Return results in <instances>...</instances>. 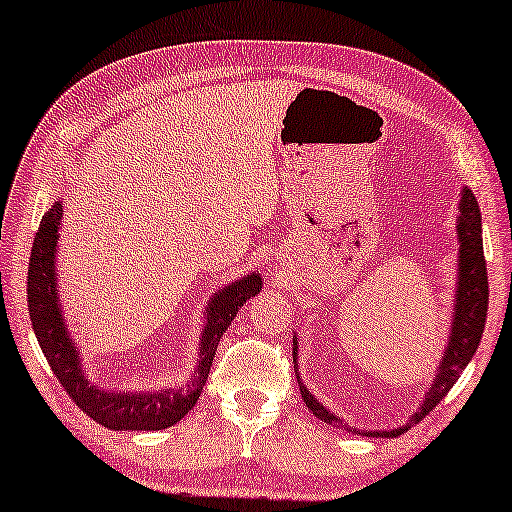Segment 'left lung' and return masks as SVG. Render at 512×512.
<instances>
[{
    "mask_svg": "<svg viewBox=\"0 0 512 512\" xmlns=\"http://www.w3.org/2000/svg\"><path fill=\"white\" fill-rule=\"evenodd\" d=\"M457 233H459V282H457V303H454V319H452V333L450 342H447L443 363H440L436 380H433L431 389L426 391V398L410 422L405 426H398L394 431H373L370 436H384L396 438L415 426L417 422L429 415L436 405L447 396L452 384L459 380L464 373L466 363L478 349L482 340V331H485L487 321V303H489V279H487V263H485V249H482V223H480V207L475 195L464 188L459 202V216H457ZM293 354H296V345H293ZM300 394L307 410H312L314 417L321 422L335 426V429L352 431L359 436L363 431H356L354 426L342 422L335 417L331 410H326L314 396L307 391L303 382L298 380Z\"/></svg>",
    "mask_w": 512,
    "mask_h": 512,
    "instance_id": "obj_1",
    "label": "left lung"
}]
</instances>
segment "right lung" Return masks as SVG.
<instances>
[{
	"instance_id": "right-lung-1",
	"label": "right lung",
	"mask_w": 512,
	"mask_h": 512,
	"mask_svg": "<svg viewBox=\"0 0 512 512\" xmlns=\"http://www.w3.org/2000/svg\"><path fill=\"white\" fill-rule=\"evenodd\" d=\"M62 205H55L41 216L39 230L34 235L30 270H27V310L32 328L69 398L97 424L111 431H160L179 422L188 410L198 403L205 387L214 352L221 335L240 307L261 291V277L247 275L240 282L226 286L216 293L207 307V326L202 331L200 363L191 377V384L181 391H156V394H130V391H104L88 382L83 375L79 349L69 340V333L58 305V286H55V247H58Z\"/></svg>"
}]
</instances>
